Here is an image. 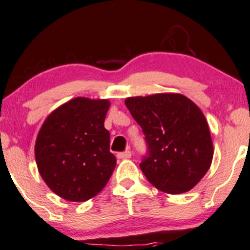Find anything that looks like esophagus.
Returning <instances> with one entry per match:
<instances>
[{"instance_id": "1", "label": "esophagus", "mask_w": 250, "mask_h": 250, "mask_svg": "<svg viewBox=\"0 0 250 250\" xmlns=\"http://www.w3.org/2000/svg\"><path fill=\"white\" fill-rule=\"evenodd\" d=\"M130 157H131V153L129 150L125 151V153L117 154V159H120V160H128V159H130Z\"/></svg>"}]
</instances>
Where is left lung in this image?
<instances>
[{
  "label": "left lung",
  "instance_id": "1",
  "mask_svg": "<svg viewBox=\"0 0 250 250\" xmlns=\"http://www.w3.org/2000/svg\"><path fill=\"white\" fill-rule=\"evenodd\" d=\"M125 103L146 135L149 153L140 168L149 182L168 194L194 188L210 168L214 155L201 109L176 93L127 97Z\"/></svg>",
  "mask_w": 250,
  "mask_h": 250
}]
</instances>
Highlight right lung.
<instances>
[{"mask_svg": "<svg viewBox=\"0 0 250 250\" xmlns=\"http://www.w3.org/2000/svg\"><path fill=\"white\" fill-rule=\"evenodd\" d=\"M109 100L75 97L53 110L36 137L35 160L45 185L70 202L104 188L116 166L104 119Z\"/></svg>", "mask_w": 250, "mask_h": 250, "instance_id": "add662e5", "label": "right lung"}]
</instances>
